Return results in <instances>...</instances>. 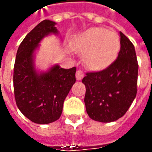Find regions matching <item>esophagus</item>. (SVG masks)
<instances>
[{
  "label": "esophagus",
  "mask_w": 152,
  "mask_h": 152,
  "mask_svg": "<svg viewBox=\"0 0 152 152\" xmlns=\"http://www.w3.org/2000/svg\"><path fill=\"white\" fill-rule=\"evenodd\" d=\"M83 76H84V74H83V72L82 70H77V72H76V78H77V80H81L83 78Z\"/></svg>",
  "instance_id": "34e87169"
}]
</instances>
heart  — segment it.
I'll list each match as a JSON object with an SVG mask.
<instances>
[{
  "mask_svg": "<svg viewBox=\"0 0 152 152\" xmlns=\"http://www.w3.org/2000/svg\"><path fill=\"white\" fill-rule=\"evenodd\" d=\"M73 48L85 54L83 60L89 69L102 70L116 60L120 50V40L116 33L94 27L78 36Z\"/></svg>",
  "mask_w": 152,
  "mask_h": 152,
  "instance_id": "b5f03b06",
  "label": "heart"
}]
</instances>
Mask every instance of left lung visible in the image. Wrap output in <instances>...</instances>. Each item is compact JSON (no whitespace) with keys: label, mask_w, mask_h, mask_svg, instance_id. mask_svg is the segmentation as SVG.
I'll return each mask as SVG.
<instances>
[{"label":"left lung","mask_w":152,"mask_h":152,"mask_svg":"<svg viewBox=\"0 0 152 152\" xmlns=\"http://www.w3.org/2000/svg\"><path fill=\"white\" fill-rule=\"evenodd\" d=\"M121 50L109 67L88 72L82 82L86 87L84 103L90 118L111 122L122 118L137 92L138 63L130 39L120 31Z\"/></svg>","instance_id":"obj_1"}]
</instances>
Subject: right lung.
<instances>
[{
	"label": "right lung",
	"mask_w": 152,
	"mask_h": 152,
	"mask_svg": "<svg viewBox=\"0 0 152 152\" xmlns=\"http://www.w3.org/2000/svg\"><path fill=\"white\" fill-rule=\"evenodd\" d=\"M54 25L45 20L35 26L20 43L15 61L16 105L24 116L38 124H48L60 118L64 99L76 81V67L65 69L55 65L48 73L39 74L34 69V51L44 36L58 32Z\"/></svg>",
	"instance_id": "1"
}]
</instances>
